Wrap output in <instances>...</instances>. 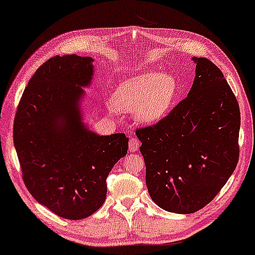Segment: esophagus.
Segmentation results:
<instances>
[{"mask_svg":"<svg viewBox=\"0 0 255 255\" xmlns=\"http://www.w3.org/2000/svg\"><path fill=\"white\" fill-rule=\"evenodd\" d=\"M129 151L130 152H136L138 149H139V142L137 138L135 137H131L130 139H129Z\"/></svg>","mask_w":255,"mask_h":255,"instance_id":"obj_1","label":"esophagus"}]
</instances>
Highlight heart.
<instances>
[{
    "instance_id": "1",
    "label": "heart",
    "mask_w": 255,
    "mask_h": 255,
    "mask_svg": "<svg viewBox=\"0 0 255 255\" xmlns=\"http://www.w3.org/2000/svg\"><path fill=\"white\" fill-rule=\"evenodd\" d=\"M177 89L173 75L149 72L120 83L113 95V104L121 111H134L137 123L153 125L168 112Z\"/></svg>"
}]
</instances>
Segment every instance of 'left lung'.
I'll use <instances>...</instances> for the list:
<instances>
[{
  "mask_svg": "<svg viewBox=\"0 0 255 255\" xmlns=\"http://www.w3.org/2000/svg\"><path fill=\"white\" fill-rule=\"evenodd\" d=\"M192 60L196 77L188 96L159 123L136 130L150 197L178 214L211 203L239 158L236 97L215 64L204 57Z\"/></svg>",
  "mask_w": 255,
  "mask_h": 255,
  "instance_id": "left-lung-1",
  "label": "left lung"
}]
</instances>
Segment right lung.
I'll return each mask as SVG.
<instances>
[{
	"label": "right lung",
	"instance_id": "add662e5",
	"mask_svg": "<svg viewBox=\"0 0 255 255\" xmlns=\"http://www.w3.org/2000/svg\"><path fill=\"white\" fill-rule=\"evenodd\" d=\"M94 59L56 56L30 78L19 102L13 143L22 180L37 203L67 220L94 214L106 198V177L127 154L125 134L100 136L83 123L81 102Z\"/></svg>",
	"mask_w": 255,
	"mask_h": 255
}]
</instances>
